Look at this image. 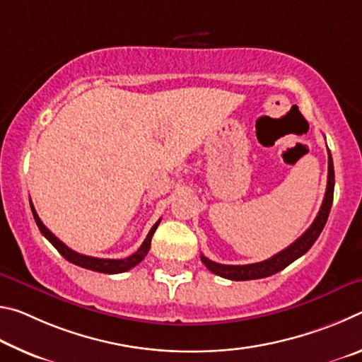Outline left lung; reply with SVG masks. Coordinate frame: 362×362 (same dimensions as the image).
I'll return each instance as SVG.
<instances>
[{
    "label": "left lung",
    "instance_id": "left-lung-1",
    "mask_svg": "<svg viewBox=\"0 0 362 362\" xmlns=\"http://www.w3.org/2000/svg\"><path fill=\"white\" fill-rule=\"evenodd\" d=\"M334 163H332V155L329 151V174H327V188L326 194H324V201L321 204V209L317 212L315 222L306 230L302 236L298 238L296 243H292L289 247L281 250L276 255H273L272 259L263 260L259 263H249V265H222V263H216L207 259V257L201 255V260H203L204 265L209 268L217 276H222L231 281H249V279H260L272 276V274L281 272L287 265H291L293 260H297L298 257H302L310 250L313 246L315 241L320 238L324 225L327 222L330 207H332L334 201Z\"/></svg>",
    "mask_w": 362,
    "mask_h": 362
}]
</instances>
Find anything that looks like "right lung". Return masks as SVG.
Returning a JSON list of instances; mask_svg holds the SVG:
<instances>
[{
    "label": "right lung",
    "instance_id": "1",
    "mask_svg": "<svg viewBox=\"0 0 362 362\" xmlns=\"http://www.w3.org/2000/svg\"><path fill=\"white\" fill-rule=\"evenodd\" d=\"M30 206H32V212H33L35 222H36V225H38V228L42 233V236H45L46 240L59 250L60 255H62L64 259H66V260L71 262V263H75V265L81 267V268H88V269H93V272L107 273V274L124 273V272H127V269H131V268H134L136 265H139V263L145 259V255L148 254L153 233L156 231L158 225H159V220H158V222L151 226V230L148 231V235H146L145 241L142 243V246H140L132 255L126 257V259H118V260H115V259H97V257H89V255L78 254L73 249H70L69 246H65V244L60 241L59 238L54 236L52 233L49 231L45 225H42V222H41L40 217H38V214H36V211H35L33 204H30Z\"/></svg>",
    "mask_w": 362,
    "mask_h": 362
}]
</instances>
